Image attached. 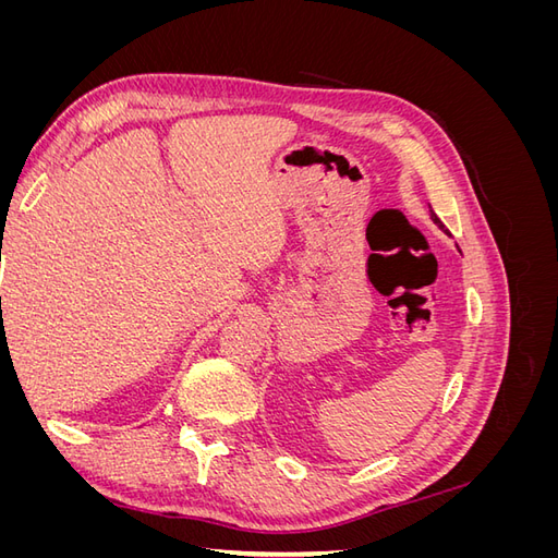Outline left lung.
Wrapping results in <instances>:
<instances>
[{"label": "left lung", "mask_w": 558, "mask_h": 558, "mask_svg": "<svg viewBox=\"0 0 558 558\" xmlns=\"http://www.w3.org/2000/svg\"><path fill=\"white\" fill-rule=\"evenodd\" d=\"M430 218H433V221H435V223H437V226H440V228H442V230H445V226H442V221H440V218H437V216H435V211H433V209H430Z\"/></svg>", "instance_id": "left-lung-1"}]
</instances>
